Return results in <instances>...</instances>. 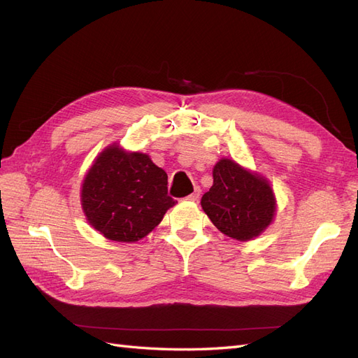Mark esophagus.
I'll use <instances>...</instances> for the list:
<instances>
[{
    "mask_svg": "<svg viewBox=\"0 0 358 358\" xmlns=\"http://www.w3.org/2000/svg\"><path fill=\"white\" fill-rule=\"evenodd\" d=\"M200 194H201V189H200V188H196V191H194V192L191 194V196H188L187 199L191 200V201H199Z\"/></svg>",
    "mask_w": 358,
    "mask_h": 358,
    "instance_id": "obj_1",
    "label": "esophagus"
}]
</instances>
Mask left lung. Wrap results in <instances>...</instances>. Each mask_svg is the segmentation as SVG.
Instances as JSON below:
<instances>
[{"instance_id": "left-lung-1", "label": "left lung", "mask_w": 358, "mask_h": 358, "mask_svg": "<svg viewBox=\"0 0 358 358\" xmlns=\"http://www.w3.org/2000/svg\"><path fill=\"white\" fill-rule=\"evenodd\" d=\"M212 175L213 185L203 194L200 203L216 229L241 242L263 234L276 213L270 182L230 158L216 162Z\"/></svg>"}]
</instances>
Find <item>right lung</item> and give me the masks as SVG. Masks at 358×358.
Segmentation results:
<instances>
[{"label":"right lung","mask_w":358,"mask_h":358,"mask_svg":"<svg viewBox=\"0 0 358 358\" xmlns=\"http://www.w3.org/2000/svg\"><path fill=\"white\" fill-rule=\"evenodd\" d=\"M80 203L94 230L124 243L143 239L176 204L167 196V173L148 154L129 152L119 143L94 159L82 182Z\"/></svg>","instance_id":"add662e5"}]
</instances>
